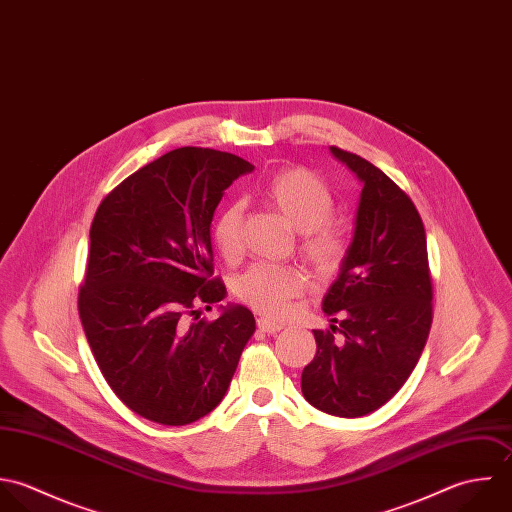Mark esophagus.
<instances>
[{"instance_id": "obj_1", "label": "esophagus", "mask_w": 512, "mask_h": 512, "mask_svg": "<svg viewBox=\"0 0 512 512\" xmlns=\"http://www.w3.org/2000/svg\"><path fill=\"white\" fill-rule=\"evenodd\" d=\"M258 328H260L262 332H266V334H278L280 330H284L282 324L270 322V320H266V318H258Z\"/></svg>"}]
</instances>
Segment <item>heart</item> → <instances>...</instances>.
<instances>
[{"mask_svg":"<svg viewBox=\"0 0 512 512\" xmlns=\"http://www.w3.org/2000/svg\"><path fill=\"white\" fill-rule=\"evenodd\" d=\"M266 206L278 212L294 230L302 232L300 252L304 260L320 274H336L347 254V236L336 222L334 196L328 184L316 172L294 167L276 172L260 190ZM244 208L238 202L228 204L212 224V242L226 260L242 254ZM306 290V276L288 266L256 264L236 284L242 302L268 318H282L290 302Z\"/></svg>","mask_w":512,"mask_h":512,"instance_id":"b5f03b06","label":"heart"}]
</instances>
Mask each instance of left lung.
<instances>
[{
  "label": "left lung",
  "mask_w": 512,
  "mask_h": 512,
  "mask_svg": "<svg viewBox=\"0 0 512 512\" xmlns=\"http://www.w3.org/2000/svg\"><path fill=\"white\" fill-rule=\"evenodd\" d=\"M361 180L353 240L322 306L330 330L302 371L316 409L361 417L385 405L415 369L433 322L423 220L411 198L369 161L332 147Z\"/></svg>",
  "instance_id": "1"
}]
</instances>
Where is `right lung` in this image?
<instances>
[{
  "label": "right lung",
  "instance_id": "right-lung-1",
  "mask_svg": "<svg viewBox=\"0 0 512 512\" xmlns=\"http://www.w3.org/2000/svg\"><path fill=\"white\" fill-rule=\"evenodd\" d=\"M254 167L230 153L182 147L127 176L91 224L79 318L115 395L161 425H188L226 395L256 330L244 306L214 322L210 222L224 190Z\"/></svg>",
  "mask_w": 512,
  "mask_h": 512
}]
</instances>
